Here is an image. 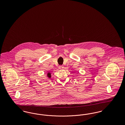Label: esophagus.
I'll return each mask as SVG.
<instances>
[{"label": "esophagus", "mask_w": 125, "mask_h": 125, "mask_svg": "<svg viewBox=\"0 0 125 125\" xmlns=\"http://www.w3.org/2000/svg\"><path fill=\"white\" fill-rule=\"evenodd\" d=\"M63 68H64V67H63V66H61V65H60L59 67V68L60 69H63Z\"/></svg>", "instance_id": "1"}]
</instances>
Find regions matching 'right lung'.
Here are the masks:
<instances>
[{
  "mask_svg": "<svg viewBox=\"0 0 125 125\" xmlns=\"http://www.w3.org/2000/svg\"><path fill=\"white\" fill-rule=\"evenodd\" d=\"M46 75H47V77L49 78H51L52 77V73L50 72H48Z\"/></svg>",
  "mask_w": 125,
  "mask_h": 125,
  "instance_id": "right-lung-1",
  "label": "right lung"
}]
</instances>
